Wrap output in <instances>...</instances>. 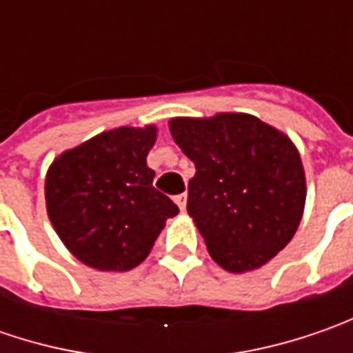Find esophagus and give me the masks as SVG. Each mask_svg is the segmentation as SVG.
<instances>
[{
  "label": "esophagus",
  "instance_id": "esophagus-1",
  "mask_svg": "<svg viewBox=\"0 0 353 353\" xmlns=\"http://www.w3.org/2000/svg\"><path fill=\"white\" fill-rule=\"evenodd\" d=\"M174 202H176V206L181 208V210H186V194H179V196H174Z\"/></svg>",
  "mask_w": 353,
  "mask_h": 353
}]
</instances>
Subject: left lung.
<instances>
[{"mask_svg": "<svg viewBox=\"0 0 353 353\" xmlns=\"http://www.w3.org/2000/svg\"><path fill=\"white\" fill-rule=\"evenodd\" d=\"M169 129L196 167L186 210L212 259L232 273L273 259L305 210V169L291 139L250 114L174 117Z\"/></svg>", "mask_w": 353, "mask_h": 353, "instance_id": "8db88e82", "label": "left lung"}]
</instances>
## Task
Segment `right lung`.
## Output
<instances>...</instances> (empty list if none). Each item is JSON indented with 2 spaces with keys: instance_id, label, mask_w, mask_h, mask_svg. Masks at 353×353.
<instances>
[{
  "instance_id": "right-lung-1",
  "label": "right lung",
  "mask_w": 353,
  "mask_h": 353,
  "mask_svg": "<svg viewBox=\"0 0 353 353\" xmlns=\"http://www.w3.org/2000/svg\"><path fill=\"white\" fill-rule=\"evenodd\" d=\"M155 139V125L117 128L52 161L45 181L48 218L78 261L98 271H129L179 214L147 167Z\"/></svg>"
}]
</instances>
